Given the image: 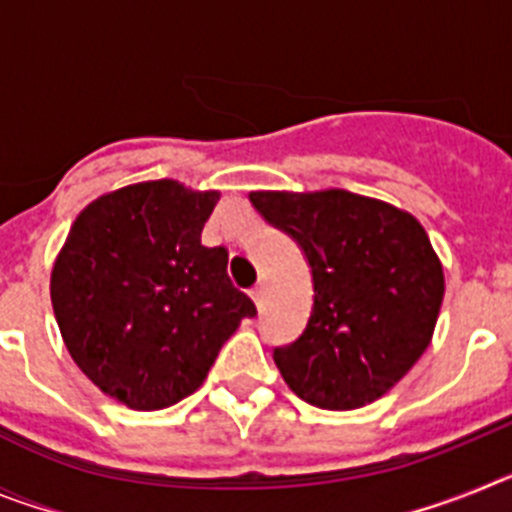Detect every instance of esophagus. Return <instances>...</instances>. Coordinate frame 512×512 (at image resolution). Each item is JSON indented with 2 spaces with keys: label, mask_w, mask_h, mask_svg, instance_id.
Masks as SVG:
<instances>
[{
  "label": "esophagus",
  "mask_w": 512,
  "mask_h": 512,
  "mask_svg": "<svg viewBox=\"0 0 512 512\" xmlns=\"http://www.w3.org/2000/svg\"><path fill=\"white\" fill-rule=\"evenodd\" d=\"M251 297H253V302H256V305H261V302H264V297H266V284L264 282L256 284V287L251 289Z\"/></svg>",
  "instance_id": "esophagus-1"
}]
</instances>
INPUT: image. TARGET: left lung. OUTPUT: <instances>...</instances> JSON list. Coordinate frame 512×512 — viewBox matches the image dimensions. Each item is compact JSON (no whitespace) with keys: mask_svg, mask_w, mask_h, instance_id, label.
Wrapping results in <instances>:
<instances>
[{"mask_svg":"<svg viewBox=\"0 0 512 512\" xmlns=\"http://www.w3.org/2000/svg\"><path fill=\"white\" fill-rule=\"evenodd\" d=\"M253 207L300 243L312 269L307 328L274 364L325 410L379 400L423 356L443 302V266L418 217L346 192H251Z\"/></svg>","mask_w":512,"mask_h":512,"instance_id":"1","label":"left lung"}]
</instances>
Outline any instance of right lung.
Here are the masks:
<instances>
[{
	"mask_svg": "<svg viewBox=\"0 0 512 512\" xmlns=\"http://www.w3.org/2000/svg\"><path fill=\"white\" fill-rule=\"evenodd\" d=\"M220 192L174 179L89 202L51 271L71 359L133 410L176 405L202 387L220 346L256 305L228 277V251L202 246Z\"/></svg>",
	"mask_w": 512,
	"mask_h": 512,
	"instance_id": "obj_1",
	"label": "right lung"
}]
</instances>
